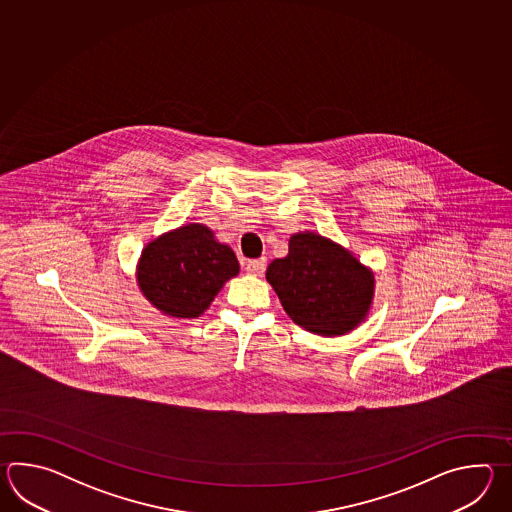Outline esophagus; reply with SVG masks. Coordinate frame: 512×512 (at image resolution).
Instances as JSON below:
<instances>
[{
  "label": "esophagus",
  "mask_w": 512,
  "mask_h": 512,
  "mask_svg": "<svg viewBox=\"0 0 512 512\" xmlns=\"http://www.w3.org/2000/svg\"><path fill=\"white\" fill-rule=\"evenodd\" d=\"M245 271H247V274H252V276H261L265 272V260L260 258V260L247 261Z\"/></svg>",
  "instance_id": "esophagus-1"
}]
</instances>
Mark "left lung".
Masks as SVG:
<instances>
[{"mask_svg":"<svg viewBox=\"0 0 512 512\" xmlns=\"http://www.w3.org/2000/svg\"><path fill=\"white\" fill-rule=\"evenodd\" d=\"M294 324L322 337L346 335L370 313L375 278L348 249L316 232H298L289 254L265 272Z\"/></svg>","mask_w":512,"mask_h":512,"instance_id":"1","label":"left lung"}]
</instances>
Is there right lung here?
Returning <instances> with one entry per match:
<instances>
[{
  "mask_svg": "<svg viewBox=\"0 0 512 512\" xmlns=\"http://www.w3.org/2000/svg\"><path fill=\"white\" fill-rule=\"evenodd\" d=\"M238 272L236 254L214 230L188 223L150 241L135 274L142 296L163 315L197 318Z\"/></svg>",
  "mask_w": 512,
  "mask_h": 512,
  "instance_id": "1",
  "label": "right lung"
}]
</instances>
